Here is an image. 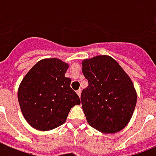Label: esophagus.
I'll return each instance as SVG.
<instances>
[{"label": "esophagus", "mask_w": 156, "mask_h": 156, "mask_svg": "<svg viewBox=\"0 0 156 156\" xmlns=\"http://www.w3.org/2000/svg\"><path fill=\"white\" fill-rule=\"evenodd\" d=\"M77 94H78V96H81V90H80V89L77 90Z\"/></svg>", "instance_id": "1"}]
</instances>
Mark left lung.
I'll use <instances>...</instances> for the list:
<instances>
[{
	"instance_id": "obj_1",
	"label": "left lung",
	"mask_w": 156,
	"mask_h": 156,
	"mask_svg": "<svg viewBox=\"0 0 156 156\" xmlns=\"http://www.w3.org/2000/svg\"><path fill=\"white\" fill-rule=\"evenodd\" d=\"M89 85L81 93L89 125L102 133H115L129 123L136 104L130 77L112 57L98 55L82 62Z\"/></svg>"
}]
</instances>
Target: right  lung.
Returning <instances> with one entry per match:
<instances>
[{"instance_id":"obj_1","label":"right lung","mask_w":156,"mask_h":156,"mask_svg":"<svg viewBox=\"0 0 156 156\" xmlns=\"http://www.w3.org/2000/svg\"><path fill=\"white\" fill-rule=\"evenodd\" d=\"M68 64L52 58L38 61L23 78L18 99L25 120L39 131L64 124L71 108L80 104L65 73Z\"/></svg>"}]
</instances>
